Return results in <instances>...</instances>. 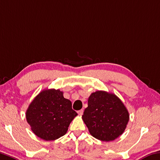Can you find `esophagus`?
<instances>
[{
	"label": "esophagus",
	"mask_w": 160,
	"mask_h": 160,
	"mask_svg": "<svg viewBox=\"0 0 160 160\" xmlns=\"http://www.w3.org/2000/svg\"><path fill=\"white\" fill-rule=\"evenodd\" d=\"M78 113L80 115H82V114H83V110H78Z\"/></svg>",
	"instance_id": "34e87169"
}]
</instances>
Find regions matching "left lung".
Instances as JSON below:
<instances>
[{
	"instance_id": "8db88e82",
	"label": "left lung",
	"mask_w": 160,
	"mask_h": 160,
	"mask_svg": "<svg viewBox=\"0 0 160 160\" xmlns=\"http://www.w3.org/2000/svg\"><path fill=\"white\" fill-rule=\"evenodd\" d=\"M82 116L90 135L101 141L115 140L125 131L130 115L115 94L98 90L88 98Z\"/></svg>"
}]
</instances>
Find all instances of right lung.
<instances>
[{"instance_id": "1", "label": "right lung", "mask_w": 160, "mask_h": 160, "mask_svg": "<svg viewBox=\"0 0 160 160\" xmlns=\"http://www.w3.org/2000/svg\"><path fill=\"white\" fill-rule=\"evenodd\" d=\"M77 115L70 100L63 97L62 91L55 89L41 91L25 114L32 132L45 141L55 140L65 135Z\"/></svg>"}]
</instances>
